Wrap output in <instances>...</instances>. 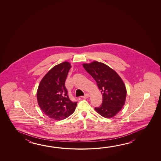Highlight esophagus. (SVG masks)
Returning a JSON list of instances; mask_svg holds the SVG:
<instances>
[{
  "instance_id": "esophagus-1",
  "label": "esophagus",
  "mask_w": 161,
  "mask_h": 161,
  "mask_svg": "<svg viewBox=\"0 0 161 161\" xmlns=\"http://www.w3.org/2000/svg\"><path fill=\"white\" fill-rule=\"evenodd\" d=\"M89 97H90L89 94L86 93V94H85L84 96H82L81 97L82 98H89Z\"/></svg>"
}]
</instances>
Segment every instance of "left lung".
I'll return each instance as SVG.
<instances>
[{"instance_id":"left-lung-1","label":"left lung","mask_w":161,"mask_h":161,"mask_svg":"<svg viewBox=\"0 0 161 161\" xmlns=\"http://www.w3.org/2000/svg\"><path fill=\"white\" fill-rule=\"evenodd\" d=\"M87 73L96 80L102 94V103L95 110L106 118H111L119 112L125 103L127 90L124 82L115 71L102 63L84 64Z\"/></svg>"}]
</instances>
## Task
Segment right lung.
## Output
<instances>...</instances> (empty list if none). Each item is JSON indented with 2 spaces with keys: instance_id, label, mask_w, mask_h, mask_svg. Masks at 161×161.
<instances>
[{
  "instance_id": "obj_1",
  "label": "right lung",
  "mask_w": 161,
  "mask_h": 161,
  "mask_svg": "<svg viewBox=\"0 0 161 161\" xmlns=\"http://www.w3.org/2000/svg\"><path fill=\"white\" fill-rule=\"evenodd\" d=\"M71 67L67 62L55 65L43 77L38 86V105L46 115L55 120L67 118L77 106V102H72L69 99L65 86Z\"/></svg>"
}]
</instances>
